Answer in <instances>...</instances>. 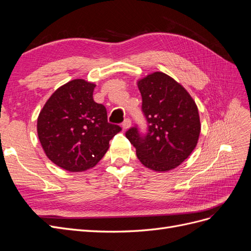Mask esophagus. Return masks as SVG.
<instances>
[{
	"mask_svg": "<svg viewBox=\"0 0 251 251\" xmlns=\"http://www.w3.org/2000/svg\"><path fill=\"white\" fill-rule=\"evenodd\" d=\"M131 126H132V121L128 119V118L125 119V121L123 123V128H124V130H127V128L131 127Z\"/></svg>",
	"mask_w": 251,
	"mask_h": 251,
	"instance_id": "1",
	"label": "esophagus"
}]
</instances>
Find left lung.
Returning a JSON list of instances; mask_svg holds the SVG:
<instances>
[{"instance_id": "1", "label": "left lung", "mask_w": 251, "mask_h": 251, "mask_svg": "<svg viewBox=\"0 0 251 251\" xmlns=\"http://www.w3.org/2000/svg\"><path fill=\"white\" fill-rule=\"evenodd\" d=\"M149 124L144 137L137 128L126 133L139 161L158 173L176 169L197 147L201 132L198 107L186 89L163 72L137 80Z\"/></svg>"}]
</instances>
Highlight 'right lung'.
Wrapping results in <instances>:
<instances>
[{
  "instance_id": "add662e5",
  "label": "right lung",
  "mask_w": 251,
  "mask_h": 251,
  "mask_svg": "<svg viewBox=\"0 0 251 251\" xmlns=\"http://www.w3.org/2000/svg\"><path fill=\"white\" fill-rule=\"evenodd\" d=\"M95 86L82 78L68 81L52 93L37 117V136L45 154L72 173L95 166L121 131L108 123L103 105L94 101Z\"/></svg>"
}]
</instances>
